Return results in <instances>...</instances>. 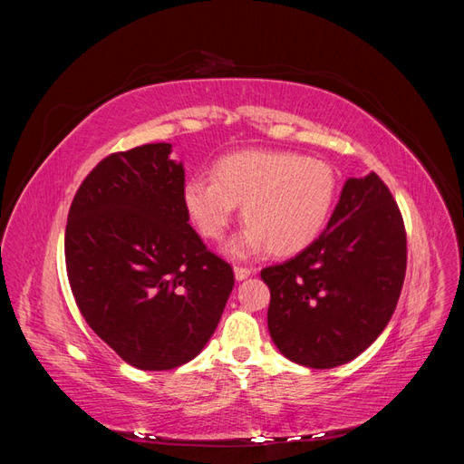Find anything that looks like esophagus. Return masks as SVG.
Listing matches in <instances>:
<instances>
[{"mask_svg":"<svg viewBox=\"0 0 464 464\" xmlns=\"http://www.w3.org/2000/svg\"><path fill=\"white\" fill-rule=\"evenodd\" d=\"M234 275H236L237 280H244V278H247L251 275V269H249V266H244V265H236L234 266Z\"/></svg>","mask_w":464,"mask_h":464,"instance_id":"1","label":"esophagus"}]
</instances>
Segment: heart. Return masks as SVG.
Segmentation results:
<instances>
[{
    "mask_svg": "<svg viewBox=\"0 0 464 464\" xmlns=\"http://www.w3.org/2000/svg\"><path fill=\"white\" fill-rule=\"evenodd\" d=\"M339 181L325 160L294 150H242L220 159L213 178L193 176L184 203L195 227L208 240H222L242 205L247 227L230 244L234 256L269 246L290 256L315 242L336 201Z\"/></svg>",
    "mask_w": 464,
    "mask_h": 464,
    "instance_id": "b5f03b06",
    "label": "heart"
}]
</instances>
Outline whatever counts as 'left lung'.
I'll list each match as a JSON object with an SVG mask.
<instances>
[{
    "label": "left lung",
    "instance_id": "8db88e82",
    "mask_svg": "<svg viewBox=\"0 0 464 464\" xmlns=\"http://www.w3.org/2000/svg\"><path fill=\"white\" fill-rule=\"evenodd\" d=\"M406 273V230L375 172L350 178L315 242L265 266L271 339L305 368L343 366L366 350L395 312Z\"/></svg>",
    "mask_w": 464,
    "mask_h": 464
}]
</instances>
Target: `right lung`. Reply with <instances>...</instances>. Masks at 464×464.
<instances>
[{"mask_svg": "<svg viewBox=\"0 0 464 464\" xmlns=\"http://www.w3.org/2000/svg\"><path fill=\"white\" fill-rule=\"evenodd\" d=\"M172 145L114 152L79 186L65 227L69 286L89 327L139 370L198 356L234 288L230 263L207 249L184 203Z\"/></svg>", "mask_w": 464, "mask_h": 464, "instance_id": "1", "label": "right lung"}]
</instances>
